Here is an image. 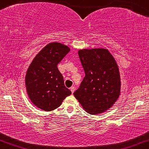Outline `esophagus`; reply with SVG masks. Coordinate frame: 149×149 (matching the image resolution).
Here are the masks:
<instances>
[{"label": "esophagus", "instance_id": "34e87169", "mask_svg": "<svg viewBox=\"0 0 149 149\" xmlns=\"http://www.w3.org/2000/svg\"><path fill=\"white\" fill-rule=\"evenodd\" d=\"M70 90H71V92H72V93H74V90H75V88H74V87H72L71 88H70Z\"/></svg>", "mask_w": 149, "mask_h": 149}]
</instances>
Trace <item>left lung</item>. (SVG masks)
Returning <instances> with one entry per match:
<instances>
[{
  "label": "left lung",
  "instance_id": "8db88e82",
  "mask_svg": "<svg viewBox=\"0 0 149 149\" xmlns=\"http://www.w3.org/2000/svg\"><path fill=\"white\" fill-rule=\"evenodd\" d=\"M79 59L85 76L74 93L84 110L91 115L102 113L111 108L120 93L118 66L106 49H79Z\"/></svg>",
  "mask_w": 149,
  "mask_h": 149
}]
</instances>
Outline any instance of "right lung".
<instances>
[{
	"mask_svg": "<svg viewBox=\"0 0 149 149\" xmlns=\"http://www.w3.org/2000/svg\"><path fill=\"white\" fill-rule=\"evenodd\" d=\"M70 49L59 42H52L36 54L27 70L25 84L31 101L45 111L59 108L72 92L64 86L57 64Z\"/></svg>",
	"mask_w": 149,
	"mask_h": 149,
	"instance_id": "obj_1",
	"label": "right lung"
}]
</instances>
